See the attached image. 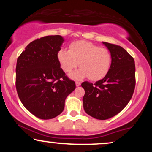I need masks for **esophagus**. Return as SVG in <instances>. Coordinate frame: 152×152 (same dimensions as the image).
I'll list each match as a JSON object with an SVG mask.
<instances>
[{"mask_svg": "<svg viewBox=\"0 0 152 152\" xmlns=\"http://www.w3.org/2000/svg\"><path fill=\"white\" fill-rule=\"evenodd\" d=\"M81 82H78V81L76 82V86H81Z\"/></svg>", "mask_w": 152, "mask_h": 152, "instance_id": "34e87169", "label": "esophagus"}]
</instances>
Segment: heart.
<instances>
[{"mask_svg":"<svg viewBox=\"0 0 152 152\" xmlns=\"http://www.w3.org/2000/svg\"><path fill=\"white\" fill-rule=\"evenodd\" d=\"M57 58L66 73L71 72L79 64L81 68L71 75L72 78L78 80L86 77L94 81L101 79L109 72L111 64V53L107 48L84 41L72 43L69 50L61 48Z\"/></svg>","mask_w":152,"mask_h":152,"instance_id":"b5f03b06","label":"heart"}]
</instances>
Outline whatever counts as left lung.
I'll return each instance as SVG.
<instances>
[{
  "label": "left lung",
  "instance_id": "left-lung-1",
  "mask_svg": "<svg viewBox=\"0 0 152 152\" xmlns=\"http://www.w3.org/2000/svg\"><path fill=\"white\" fill-rule=\"evenodd\" d=\"M111 56L109 72L102 80L93 84L81 83L84 88L83 109L86 114L99 120L113 117L124 109L135 88L134 60L124 48L102 42Z\"/></svg>",
  "mask_w": 152,
  "mask_h": 152
}]
</instances>
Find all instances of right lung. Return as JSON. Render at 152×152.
<instances>
[{
    "mask_svg": "<svg viewBox=\"0 0 152 152\" xmlns=\"http://www.w3.org/2000/svg\"><path fill=\"white\" fill-rule=\"evenodd\" d=\"M64 42L59 35L35 40L17 60L15 86L19 99L26 109L41 119L58 116L66 97L76 88L57 58Z\"/></svg>",
    "mask_w": 152,
    "mask_h": 152,
    "instance_id": "add662e5",
    "label": "right lung"
}]
</instances>
